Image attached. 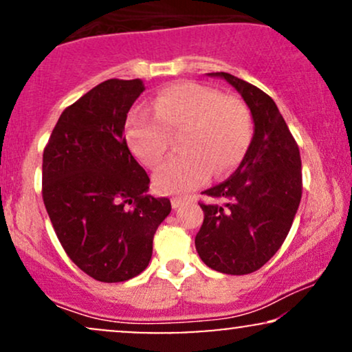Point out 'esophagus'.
Listing matches in <instances>:
<instances>
[{
	"label": "esophagus",
	"instance_id": "obj_1",
	"mask_svg": "<svg viewBox=\"0 0 352 352\" xmlns=\"http://www.w3.org/2000/svg\"><path fill=\"white\" fill-rule=\"evenodd\" d=\"M185 200H187L185 197H173V199L170 200L172 201V208L177 210L179 207H182V204H184Z\"/></svg>",
	"mask_w": 352,
	"mask_h": 352
}]
</instances>
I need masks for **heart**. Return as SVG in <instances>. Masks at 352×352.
<instances>
[{
  "mask_svg": "<svg viewBox=\"0 0 352 352\" xmlns=\"http://www.w3.org/2000/svg\"><path fill=\"white\" fill-rule=\"evenodd\" d=\"M182 131L179 145L153 175L160 193H184L217 175L235 170L252 134L246 107L238 99L221 98L199 82H175L164 87L152 107L137 106L125 122V137L139 160L157 167L164 159L170 132Z\"/></svg>",
  "mask_w": 352,
  "mask_h": 352,
  "instance_id": "obj_1",
  "label": "heart"
}]
</instances>
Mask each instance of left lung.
<instances>
[{
    "label": "left lung",
    "mask_w": 352,
    "mask_h": 352,
    "mask_svg": "<svg viewBox=\"0 0 352 352\" xmlns=\"http://www.w3.org/2000/svg\"><path fill=\"white\" fill-rule=\"evenodd\" d=\"M232 84L252 112L254 134L240 167L228 180L205 190L204 223L195 248L205 265L227 274L263 266L288 236L301 201V157L274 100L228 72H210Z\"/></svg>",
    "instance_id": "obj_1"
}]
</instances>
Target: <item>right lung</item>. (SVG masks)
<instances>
[{
    "label": "right lung",
    "mask_w": 352,
    "mask_h": 352,
    "mask_svg": "<svg viewBox=\"0 0 352 352\" xmlns=\"http://www.w3.org/2000/svg\"><path fill=\"white\" fill-rule=\"evenodd\" d=\"M140 79H109L64 109L43 153V200L67 256L94 280L119 283L147 268L170 200L147 195V172L124 125Z\"/></svg>",
    "instance_id": "1"
}]
</instances>
